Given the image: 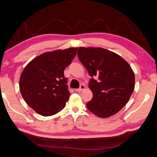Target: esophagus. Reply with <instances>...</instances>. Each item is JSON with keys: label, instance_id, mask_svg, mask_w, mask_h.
<instances>
[{"label": "esophagus", "instance_id": "1", "mask_svg": "<svg viewBox=\"0 0 157 157\" xmlns=\"http://www.w3.org/2000/svg\"><path fill=\"white\" fill-rule=\"evenodd\" d=\"M85 89V86L84 84H82L81 86H80V88L79 89H77L75 91H77V92H79V93H80V92H82V91H84V90Z\"/></svg>", "mask_w": 157, "mask_h": 157}]
</instances>
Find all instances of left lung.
Masks as SVG:
<instances>
[{
    "label": "left lung",
    "instance_id": "8db88e82",
    "mask_svg": "<svg viewBox=\"0 0 157 157\" xmlns=\"http://www.w3.org/2000/svg\"><path fill=\"white\" fill-rule=\"evenodd\" d=\"M78 56L92 77L89 87L93 98L86 103L88 109L103 118L118 113L134 90L135 75L128 62L100 47H79Z\"/></svg>",
    "mask_w": 157,
    "mask_h": 157
}]
</instances>
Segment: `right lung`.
I'll list each match as a JSON object with an SVG mask.
<instances>
[{"label":"right lung","mask_w":157,"mask_h":157,"mask_svg":"<svg viewBox=\"0 0 157 157\" xmlns=\"http://www.w3.org/2000/svg\"><path fill=\"white\" fill-rule=\"evenodd\" d=\"M78 48L44 52L23 69L19 79L20 92L37 113L52 116L65 107L71 94L63 71L75 57Z\"/></svg>","instance_id":"right-lung-1"}]
</instances>
